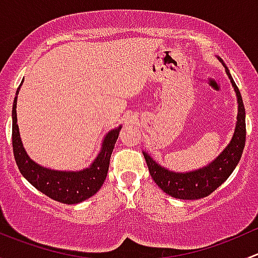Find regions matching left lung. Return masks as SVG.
<instances>
[{
  "label": "left lung",
  "mask_w": 258,
  "mask_h": 258,
  "mask_svg": "<svg viewBox=\"0 0 258 258\" xmlns=\"http://www.w3.org/2000/svg\"><path fill=\"white\" fill-rule=\"evenodd\" d=\"M217 58L220 59V62H222L220 57ZM223 66H225L226 74H227L236 92L238 112L232 139H231L230 144L223 148L222 152L212 162H210L207 166H204L202 168L188 171V172H175V171H170L168 168L161 166L146 151H142L151 177L163 192L175 199L199 200L207 197L230 177L241 160L244 142H246V112H244L241 93L231 76L230 70L226 67V64Z\"/></svg>",
  "instance_id": "8db88e82"
}]
</instances>
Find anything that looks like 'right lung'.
<instances>
[{"label": "right lung", "instance_id": "obj_1", "mask_svg": "<svg viewBox=\"0 0 258 258\" xmlns=\"http://www.w3.org/2000/svg\"><path fill=\"white\" fill-rule=\"evenodd\" d=\"M22 82L16 91V97L12 107V147H14V155L18 170L35 188L54 201L66 205H75L90 199L105 182L111 155L122 126L119 124L118 127L106 134L101 151L88 167L80 171H58L43 167L31 160L21 141L16 107L17 95Z\"/></svg>", "mask_w": 258, "mask_h": 258}]
</instances>
